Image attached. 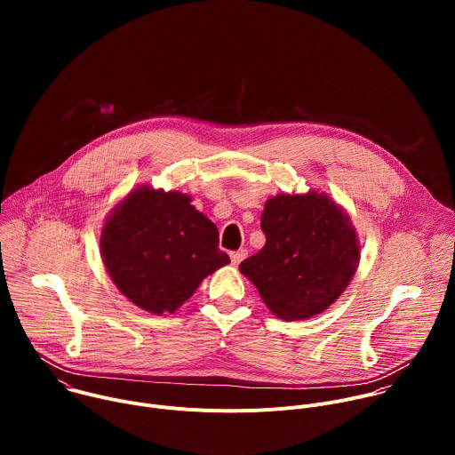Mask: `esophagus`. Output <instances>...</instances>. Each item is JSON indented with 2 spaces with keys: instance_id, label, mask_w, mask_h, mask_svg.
<instances>
[{
  "instance_id": "esophagus-1",
  "label": "esophagus",
  "mask_w": 455,
  "mask_h": 455,
  "mask_svg": "<svg viewBox=\"0 0 455 455\" xmlns=\"http://www.w3.org/2000/svg\"><path fill=\"white\" fill-rule=\"evenodd\" d=\"M246 255H248V251H246L244 248H241V250H237V251H232V253H230V261H232V265H235V267H237Z\"/></svg>"
}]
</instances>
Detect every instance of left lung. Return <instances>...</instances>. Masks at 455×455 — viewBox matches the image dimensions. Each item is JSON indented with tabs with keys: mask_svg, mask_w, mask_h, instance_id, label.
Here are the masks:
<instances>
[{
	"mask_svg": "<svg viewBox=\"0 0 455 455\" xmlns=\"http://www.w3.org/2000/svg\"><path fill=\"white\" fill-rule=\"evenodd\" d=\"M265 246L239 270L283 320L326 311L351 283L360 241L349 214L326 192L277 194L261 214Z\"/></svg>",
	"mask_w": 455,
	"mask_h": 455,
	"instance_id": "left-lung-1",
	"label": "left lung"
}]
</instances>
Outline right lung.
I'll use <instances>...</instances> for the list:
<instances>
[{"mask_svg": "<svg viewBox=\"0 0 455 455\" xmlns=\"http://www.w3.org/2000/svg\"><path fill=\"white\" fill-rule=\"evenodd\" d=\"M190 202L188 194L140 185L104 221V267L120 293L149 313H174L230 263L216 225Z\"/></svg>", "mask_w": 455, "mask_h": 455, "instance_id": "add662e5", "label": "right lung"}]
</instances>
